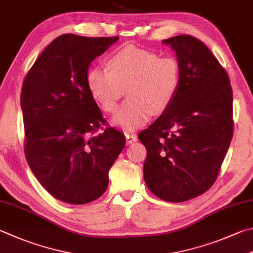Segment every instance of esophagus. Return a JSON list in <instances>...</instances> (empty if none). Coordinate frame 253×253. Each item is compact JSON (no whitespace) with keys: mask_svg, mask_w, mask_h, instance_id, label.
<instances>
[{"mask_svg":"<svg viewBox=\"0 0 253 253\" xmlns=\"http://www.w3.org/2000/svg\"><path fill=\"white\" fill-rule=\"evenodd\" d=\"M137 140V137L135 134H128V133H126V141L127 144H131V143L135 142Z\"/></svg>","mask_w":253,"mask_h":253,"instance_id":"1","label":"esophagus"}]
</instances>
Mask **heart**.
Instances as JSON below:
<instances>
[{
  "label": "heart",
  "mask_w": 253,
  "mask_h": 253,
  "mask_svg": "<svg viewBox=\"0 0 253 253\" xmlns=\"http://www.w3.org/2000/svg\"><path fill=\"white\" fill-rule=\"evenodd\" d=\"M108 69L90 68L85 82L94 101L109 113L126 90L128 99L112 118L113 125L125 131L144 126L151 113H163L178 92L180 66L173 56L126 46L110 56Z\"/></svg>",
  "instance_id": "heart-1"
}]
</instances>
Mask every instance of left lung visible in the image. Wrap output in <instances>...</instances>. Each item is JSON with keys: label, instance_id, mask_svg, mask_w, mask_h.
<instances>
[{"label": "left lung", "instance_id": "8db88e82", "mask_svg": "<svg viewBox=\"0 0 253 253\" xmlns=\"http://www.w3.org/2000/svg\"><path fill=\"white\" fill-rule=\"evenodd\" d=\"M162 42L175 51L180 84L170 106L139 134L147 152L143 173L155 196L182 203L217 178L232 139V89L203 42L178 35Z\"/></svg>", "mask_w": 253, "mask_h": 253}]
</instances>
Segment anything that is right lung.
<instances>
[{"instance_id":"obj_1","label":"right lung","mask_w":253,"mask_h":253,"mask_svg":"<svg viewBox=\"0 0 253 253\" xmlns=\"http://www.w3.org/2000/svg\"><path fill=\"white\" fill-rule=\"evenodd\" d=\"M119 40L64 34L46 47L23 83L21 108L27 163L52 197L71 205L98 199L126 145L106 127L85 77L90 64Z\"/></svg>"}]
</instances>
